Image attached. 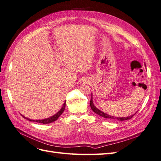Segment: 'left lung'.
Here are the masks:
<instances>
[{"label": "left lung", "instance_id": "8db88e82", "mask_svg": "<svg viewBox=\"0 0 161 161\" xmlns=\"http://www.w3.org/2000/svg\"><path fill=\"white\" fill-rule=\"evenodd\" d=\"M90 106H91V109L95 113L97 114V115L103 117V118H106V119H109V120H113V121H124V120H127V119H130L136 114V113H135L134 114L130 115V116H128V117H125V118H124V117H121H121H120V118L119 117V118H118V117H114L113 115H110L107 114L102 111L99 110L98 108H97L95 106V105L93 103V101H92V94H91V99L90 101Z\"/></svg>", "mask_w": 161, "mask_h": 161}]
</instances>
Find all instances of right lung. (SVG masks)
Returning <instances> with one entry per match:
<instances>
[{
  "instance_id": "obj_1",
  "label": "right lung",
  "mask_w": 161,
  "mask_h": 161,
  "mask_svg": "<svg viewBox=\"0 0 161 161\" xmlns=\"http://www.w3.org/2000/svg\"><path fill=\"white\" fill-rule=\"evenodd\" d=\"M65 108H66V101L64 102V103L63 104L62 108L60 109V111H58L57 113L55 114L52 115V117H50V118H46V119H29L27 118H25V116L21 115L24 118H25L26 119L29 120L30 121H35V122H37V123H40V124H50L52 122H53V121H55L56 120H57V119L59 118V117L62 115V114L64 112V109H65Z\"/></svg>"
}]
</instances>
